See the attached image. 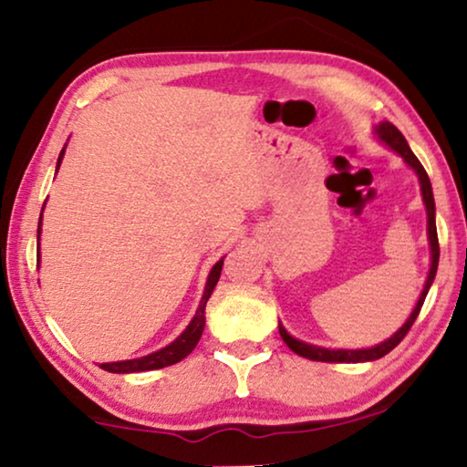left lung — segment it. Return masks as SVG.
I'll return each mask as SVG.
<instances>
[{"label": "left lung", "mask_w": 467, "mask_h": 467, "mask_svg": "<svg viewBox=\"0 0 467 467\" xmlns=\"http://www.w3.org/2000/svg\"><path fill=\"white\" fill-rule=\"evenodd\" d=\"M376 133L378 138L382 140L386 146H390L394 152L399 156H403V161L411 167L415 173L420 177V185H421V196H424V204H426V213H428V240H430V250H432V265H430V274L426 279V285L424 290L420 294V300L418 305H415L413 313L409 315V319L403 324V327L399 329L397 334L390 336L389 340H384L382 344H378V347H371V348H361V350H344V348H324V347H313V344H306V342H300L296 338H292V336L285 332V327L279 324V336H282L284 342L288 344L290 350L294 353L305 357V358H311V361H326V363H361V361H376V358L389 355L390 350L397 347V344L405 338L409 329H411L413 321L418 319V315L421 311V305H424L426 300V294L430 290V285H432L434 277H436V269H439V256H441V248H439V235H436V219H434V196H432V183H430L426 169L421 167V162L418 161V156L411 152V148H409L407 140L403 138V133L399 131L397 127L389 120H384V123H379L376 127Z\"/></svg>", "instance_id": "8db88e82"}]
</instances>
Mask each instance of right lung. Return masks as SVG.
<instances>
[{"instance_id":"right-lung-1","label":"right lung","mask_w":467,"mask_h":467,"mask_svg":"<svg viewBox=\"0 0 467 467\" xmlns=\"http://www.w3.org/2000/svg\"><path fill=\"white\" fill-rule=\"evenodd\" d=\"M62 156H64V150L58 156V164H56V173H58V167L62 162ZM41 235V217H39V227H37V240ZM221 269H223V258L214 265L209 274V279H206V288L202 294V300H200V306L196 315H193V319L190 321V326L185 327V332L179 336L177 340H173L169 344V347H164L161 350H156L152 355H146V357H140V358H129V361H117V363H102L99 368L110 371V374H133V371H150V369H161V368H169V365L179 363L182 358L188 357L193 348H196V344L200 340V336L204 332V308L206 303H209L211 294L214 290V285H217L219 277H221Z\"/></svg>"}]
</instances>
